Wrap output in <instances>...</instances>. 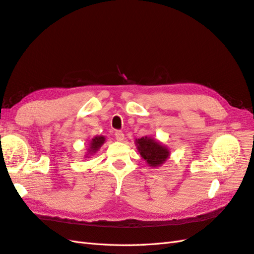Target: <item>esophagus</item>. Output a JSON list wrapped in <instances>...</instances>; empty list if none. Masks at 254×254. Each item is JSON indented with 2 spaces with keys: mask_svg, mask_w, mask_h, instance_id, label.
Segmentation results:
<instances>
[{
  "mask_svg": "<svg viewBox=\"0 0 254 254\" xmlns=\"http://www.w3.org/2000/svg\"><path fill=\"white\" fill-rule=\"evenodd\" d=\"M115 136H116L117 140H119V141H122L123 139H125V134H123V132H121V131H116Z\"/></svg>",
  "mask_w": 254,
  "mask_h": 254,
  "instance_id": "1",
  "label": "esophagus"
}]
</instances>
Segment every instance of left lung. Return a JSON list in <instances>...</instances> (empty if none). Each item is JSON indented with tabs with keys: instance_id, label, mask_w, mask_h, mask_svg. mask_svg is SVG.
Here are the masks:
<instances>
[{
	"instance_id": "left-lung-1",
	"label": "left lung",
	"mask_w": 254,
	"mask_h": 254,
	"mask_svg": "<svg viewBox=\"0 0 254 254\" xmlns=\"http://www.w3.org/2000/svg\"><path fill=\"white\" fill-rule=\"evenodd\" d=\"M135 144L140 157L149 164V167H161L170 156V150L167 147L151 137L138 138Z\"/></svg>"
}]
</instances>
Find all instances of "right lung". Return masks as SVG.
Returning <instances> with one entry per match:
<instances>
[{"label":"right lung","instance_id":"1","mask_svg":"<svg viewBox=\"0 0 254 254\" xmlns=\"http://www.w3.org/2000/svg\"><path fill=\"white\" fill-rule=\"evenodd\" d=\"M105 136L103 135H99V136H95L92 138L90 143V148H88V152L90 154H95V152L102 147V145L105 143Z\"/></svg>","mask_w":254,"mask_h":254}]
</instances>
